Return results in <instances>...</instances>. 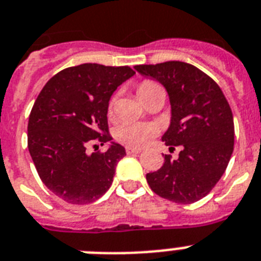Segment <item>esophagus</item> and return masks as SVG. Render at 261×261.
<instances>
[{"mask_svg": "<svg viewBox=\"0 0 261 261\" xmlns=\"http://www.w3.org/2000/svg\"><path fill=\"white\" fill-rule=\"evenodd\" d=\"M141 149L139 148H130V146H126V153L128 154H136V153H140Z\"/></svg>", "mask_w": 261, "mask_h": 261, "instance_id": "obj_1", "label": "esophagus"}]
</instances>
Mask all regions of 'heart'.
<instances>
[{
    "instance_id": "1",
    "label": "heart",
    "mask_w": 261,
    "mask_h": 261,
    "mask_svg": "<svg viewBox=\"0 0 261 261\" xmlns=\"http://www.w3.org/2000/svg\"><path fill=\"white\" fill-rule=\"evenodd\" d=\"M159 85L152 81H143L137 87V96L141 100L146 93H149L150 90H153L154 88H157ZM112 107H113V102L111 104V113H112ZM159 129L152 122H122L116 128L115 130V137L118 143L124 144L126 146H130V148H143L144 145L149 143L150 140L153 139L154 136L157 135Z\"/></svg>"
}]
</instances>
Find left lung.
<instances>
[{
	"mask_svg": "<svg viewBox=\"0 0 261 261\" xmlns=\"http://www.w3.org/2000/svg\"><path fill=\"white\" fill-rule=\"evenodd\" d=\"M144 77L160 83L171 104V121L161 140L169 149L181 145L178 159L165 154L164 164L146 173L156 195L177 204L205 197L227 169L233 152V116L215 81L181 61L136 65Z\"/></svg>",
	"mask_w": 261,
	"mask_h": 261,
	"instance_id": "obj_1",
	"label": "left lung"
}]
</instances>
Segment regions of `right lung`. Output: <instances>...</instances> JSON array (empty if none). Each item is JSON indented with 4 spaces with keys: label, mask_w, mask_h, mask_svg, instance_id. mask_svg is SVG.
<instances>
[{
    "label": "right lung",
    "mask_w": 261,
    "mask_h": 261,
    "mask_svg": "<svg viewBox=\"0 0 261 261\" xmlns=\"http://www.w3.org/2000/svg\"><path fill=\"white\" fill-rule=\"evenodd\" d=\"M135 74L129 66L81 64L58 72L38 94L28 148L42 182L66 203H93L111 188L116 165L126 153L108 135V107L117 87ZM96 138L111 142L110 148L88 155Z\"/></svg>",
    "instance_id": "1"
}]
</instances>
